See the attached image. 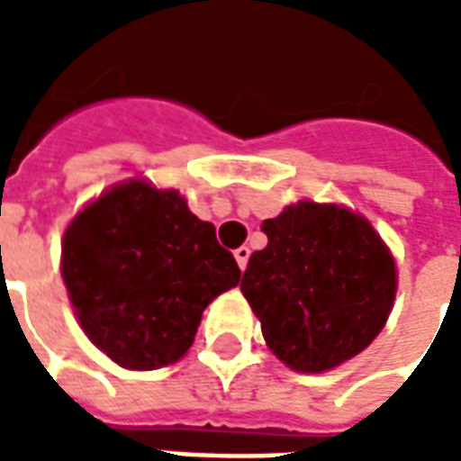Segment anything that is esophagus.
I'll list each match as a JSON object with an SVG mask.
<instances>
[{"instance_id":"1","label":"esophagus","mask_w":461,"mask_h":461,"mask_svg":"<svg viewBox=\"0 0 461 461\" xmlns=\"http://www.w3.org/2000/svg\"><path fill=\"white\" fill-rule=\"evenodd\" d=\"M249 254H251L249 247H240V249H234V259H237V264H240L241 271L247 269V261H249Z\"/></svg>"}]
</instances>
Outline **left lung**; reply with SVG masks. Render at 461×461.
Listing matches in <instances>:
<instances>
[{"label": "left lung", "instance_id": "8db88e82", "mask_svg": "<svg viewBox=\"0 0 461 461\" xmlns=\"http://www.w3.org/2000/svg\"><path fill=\"white\" fill-rule=\"evenodd\" d=\"M261 231L241 291L274 356L301 373H323L357 356L383 330L395 301V261L360 214L299 202Z\"/></svg>", "mask_w": 461, "mask_h": 461}]
</instances>
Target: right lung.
I'll return each instance as SVG.
<instances>
[{"label":"right lung","instance_id":"add662e5","mask_svg":"<svg viewBox=\"0 0 461 461\" xmlns=\"http://www.w3.org/2000/svg\"><path fill=\"white\" fill-rule=\"evenodd\" d=\"M61 274L86 336L131 370L187 353L202 311L241 271L175 190L125 182L76 214Z\"/></svg>","mask_w":461,"mask_h":461}]
</instances>
